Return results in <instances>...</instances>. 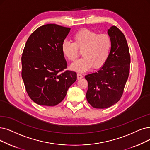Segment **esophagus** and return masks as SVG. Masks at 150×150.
Here are the masks:
<instances>
[{"mask_svg": "<svg viewBox=\"0 0 150 150\" xmlns=\"http://www.w3.org/2000/svg\"><path fill=\"white\" fill-rule=\"evenodd\" d=\"M77 79H81L82 78L83 76H82V75L81 74L77 73Z\"/></svg>", "mask_w": 150, "mask_h": 150, "instance_id": "esophagus-1", "label": "esophagus"}]
</instances>
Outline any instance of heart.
<instances>
[{
	"label": "heart",
	"mask_w": 150,
	"mask_h": 150,
	"mask_svg": "<svg viewBox=\"0 0 150 150\" xmlns=\"http://www.w3.org/2000/svg\"><path fill=\"white\" fill-rule=\"evenodd\" d=\"M73 43L65 40L62 44V52L68 60L74 62L82 52L83 57L71 65V69L79 72L100 68L108 59L112 41L108 35L98 34L87 29L77 31L73 36Z\"/></svg>",
	"instance_id": "obj_1"
}]
</instances>
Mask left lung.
Here are the masks:
<instances>
[{
  "label": "left lung",
  "instance_id": "left-lung-1",
  "mask_svg": "<svg viewBox=\"0 0 150 150\" xmlns=\"http://www.w3.org/2000/svg\"><path fill=\"white\" fill-rule=\"evenodd\" d=\"M108 33L112 41L108 59L98 71L85 76L86 98L95 108H106L120 100L129 74L130 56L125 35L115 26Z\"/></svg>",
  "mask_w": 150,
  "mask_h": 150
}]
</instances>
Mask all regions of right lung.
<instances>
[{"mask_svg": "<svg viewBox=\"0 0 150 150\" xmlns=\"http://www.w3.org/2000/svg\"><path fill=\"white\" fill-rule=\"evenodd\" d=\"M70 28L47 24L36 29L28 39L22 53L21 76L26 91L39 105L55 106L64 98L77 79L67 63L62 44Z\"/></svg>", "mask_w": 150, "mask_h": 150, "instance_id": "obj_1", "label": "right lung"}]
</instances>
